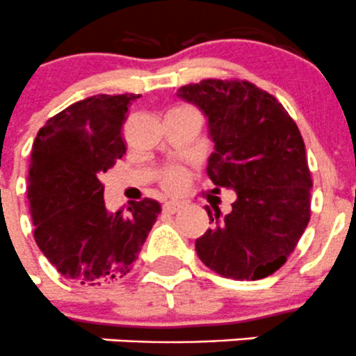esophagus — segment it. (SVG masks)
Wrapping results in <instances>:
<instances>
[{"mask_svg": "<svg viewBox=\"0 0 356 356\" xmlns=\"http://www.w3.org/2000/svg\"><path fill=\"white\" fill-rule=\"evenodd\" d=\"M181 209H182V205L177 202L163 203V212H167V213H175V212H179Z\"/></svg>", "mask_w": 356, "mask_h": 356, "instance_id": "esophagus-1", "label": "esophagus"}]
</instances>
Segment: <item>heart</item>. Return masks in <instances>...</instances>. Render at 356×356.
<instances>
[{
    "instance_id": "b5f03b06",
    "label": "heart",
    "mask_w": 356,
    "mask_h": 356,
    "mask_svg": "<svg viewBox=\"0 0 356 356\" xmlns=\"http://www.w3.org/2000/svg\"><path fill=\"white\" fill-rule=\"evenodd\" d=\"M186 179H188V174L184 168L170 167L161 174V184L167 191H179L186 184Z\"/></svg>"
}]
</instances>
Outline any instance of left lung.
<instances>
[{
    "instance_id": "8db88e82",
    "label": "left lung",
    "mask_w": 356,
    "mask_h": 356,
    "mask_svg": "<svg viewBox=\"0 0 356 356\" xmlns=\"http://www.w3.org/2000/svg\"><path fill=\"white\" fill-rule=\"evenodd\" d=\"M177 97L205 116L216 149L207 174L216 191L236 193L231 212L216 209V226L196 238V254L224 278L270 277L309 222L313 182L298 125L273 95L248 81L203 79L181 86Z\"/></svg>"
}]
</instances>
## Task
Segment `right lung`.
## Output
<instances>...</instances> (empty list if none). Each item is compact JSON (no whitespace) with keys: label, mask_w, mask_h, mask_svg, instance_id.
I'll return each instance as SVG.
<instances>
[{"label":"right lung","mask_w":356,"mask_h":356,"mask_svg":"<svg viewBox=\"0 0 356 356\" xmlns=\"http://www.w3.org/2000/svg\"><path fill=\"white\" fill-rule=\"evenodd\" d=\"M139 95H92L41 127L33 144L27 200L34 240L62 277L101 285L132 270L161 207L134 202L109 212L102 174L125 154L122 127Z\"/></svg>","instance_id":"add662e5"}]
</instances>
